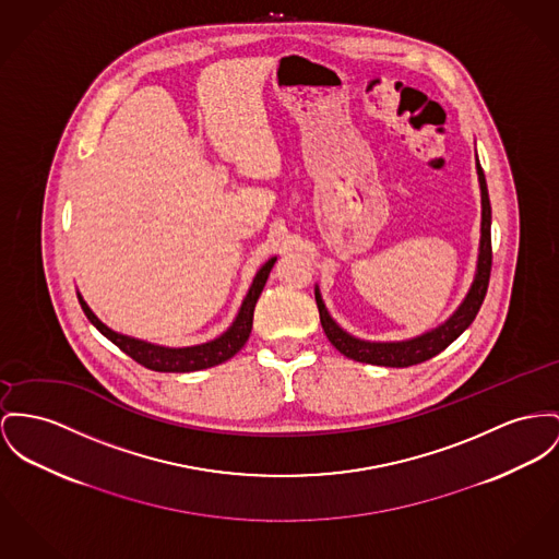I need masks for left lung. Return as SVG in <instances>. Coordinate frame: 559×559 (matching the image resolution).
<instances>
[{
  "label": "left lung",
  "instance_id": "1",
  "mask_svg": "<svg viewBox=\"0 0 559 559\" xmlns=\"http://www.w3.org/2000/svg\"><path fill=\"white\" fill-rule=\"evenodd\" d=\"M477 176H479V187H481V241H479V259H477V273L471 284L468 295L460 302V307L453 311V316L443 322L441 326L424 333V335L413 336L407 341H365L345 333L335 320L331 318L320 288L316 286V302L320 311V322L322 329L329 336V341L335 345L336 349L356 360V362H367V365H377V367H413L419 362H426L441 354L447 345H451L457 336L462 335L473 320L477 318L481 305H484L485 293L489 286V271H491V205H489V194H487V185H485L484 169L477 158Z\"/></svg>",
  "mask_w": 559,
  "mask_h": 559
}]
</instances>
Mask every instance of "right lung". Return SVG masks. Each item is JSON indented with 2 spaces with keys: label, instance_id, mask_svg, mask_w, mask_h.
<instances>
[{
  "label": "right lung",
  "instance_id": "1",
  "mask_svg": "<svg viewBox=\"0 0 559 559\" xmlns=\"http://www.w3.org/2000/svg\"><path fill=\"white\" fill-rule=\"evenodd\" d=\"M275 257L262 264L248 290V295L243 298L239 313L235 318V322L226 329V333L201 343V345H192V347H163V345H154L142 338H133V336L120 335L114 333L112 329H108L93 311L91 307L84 302V298L78 295V300L82 305L84 316L91 320V324L112 341L116 347H120L127 356H131L135 362H140L142 367H146L150 371L158 372H192L201 371V369H210L216 365H223L224 360L233 358L248 341V336L252 333V320H254V307L257 300L261 297L262 288L266 284V277L275 264Z\"/></svg>",
  "mask_w": 559,
  "mask_h": 559
}]
</instances>
